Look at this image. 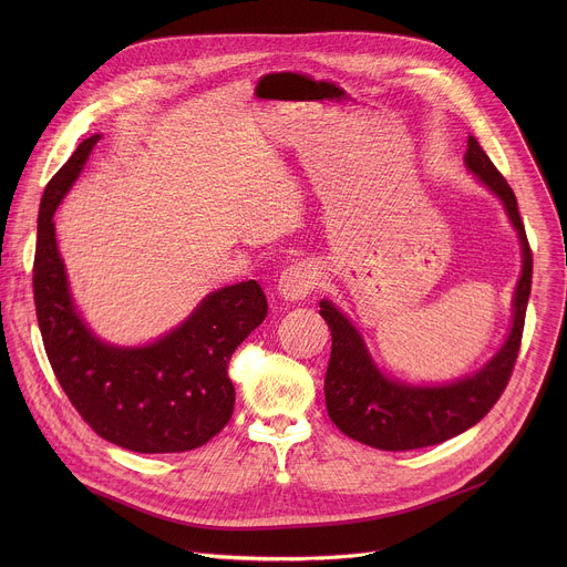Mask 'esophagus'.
<instances>
[{
    "label": "esophagus",
    "instance_id": "obj_1",
    "mask_svg": "<svg viewBox=\"0 0 567 567\" xmlns=\"http://www.w3.org/2000/svg\"><path fill=\"white\" fill-rule=\"evenodd\" d=\"M316 271L311 265H291L278 278V296L285 300H302L316 289Z\"/></svg>",
    "mask_w": 567,
    "mask_h": 567
}]
</instances>
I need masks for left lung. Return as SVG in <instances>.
I'll return each instance as SVG.
<instances>
[{"label":"left lung","instance_id":"obj_1","mask_svg":"<svg viewBox=\"0 0 567 567\" xmlns=\"http://www.w3.org/2000/svg\"><path fill=\"white\" fill-rule=\"evenodd\" d=\"M466 145V168L501 197L523 247L514 322L501 352L473 377L449 385L396 383L377 370L352 322L332 302L320 300V316L332 330V357L326 374L328 415L348 437L381 451L433 446L475 426L505 392L520 350L525 309L532 291V249L525 224L512 186L496 171L492 158L473 136H468Z\"/></svg>","mask_w":567,"mask_h":567}]
</instances>
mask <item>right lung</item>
<instances>
[{"mask_svg":"<svg viewBox=\"0 0 567 567\" xmlns=\"http://www.w3.org/2000/svg\"><path fill=\"white\" fill-rule=\"evenodd\" d=\"M99 138L75 147L40 202L33 293L44 350L71 406L96 435L136 453L193 451L233 415L228 363L265 320L267 296L256 280L217 289L177 330L145 348H114L92 337L71 302L53 213Z\"/></svg>","mask_w":567,"mask_h":567,"instance_id":"1","label":"right lung"}]
</instances>
